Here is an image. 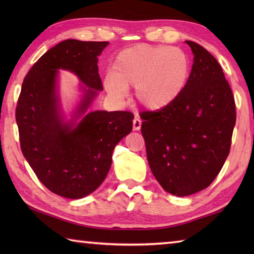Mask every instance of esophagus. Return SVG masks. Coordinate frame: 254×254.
<instances>
[{
    "label": "esophagus",
    "mask_w": 254,
    "mask_h": 254,
    "mask_svg": "<svg viewBox=\"0 0 254 254\" xmlns=\"http://www.w3.org/2000/svg\"><path fill=\"white\" fill-rule=\"evenodd\" d=\"M141 126H142V121H141V119L137 118V117L134 118V120H133V130L138 131L139 128H141Z\"/></svg>",
    "instance_id": "34e87169"
}]
</instances>
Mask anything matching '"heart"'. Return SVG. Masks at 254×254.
<instances>
[{
	"label": "heart",
	"instance_id": "obj_1",
	"mask_svg": "<svg viewBox=\"0 0 254 254\" xmlns=\"http://www.w3.org/2000/svg\"><path fill=\"white\" fill-rule=\"evenodd\" d=\"M190 73V60L178 48L137 45L117 56L113 72L106 77L105 86L116 98H123L127 87H136L139 104L150 110H159L179 98Z\"/></svg>",
	"mask_w": 254,
	"mask_h": 254
}]
</instances>
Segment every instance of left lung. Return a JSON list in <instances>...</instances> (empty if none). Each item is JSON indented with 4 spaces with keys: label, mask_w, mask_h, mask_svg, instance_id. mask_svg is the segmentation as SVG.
I'll use <instances>...</instances> for the list:
<instances>
[{
    "label": "left lung",
    "mask_w": 254,
    "mask_h": 254,
    "mask_svg": "<svg viewBox=\"0 0 254 254\" xmlns=\"http://www.w3.org/2000/svg\"><path fill=\"white\" fill-rule=\"evenodd\" d=\"M183 93L163 109L143 111L148 164L164 190L187 196L206 189L223 168L236 124L233 91L219 63L193 41Z\"/></svg>",
    "instance_id": "obj_1"
}]
</instances>
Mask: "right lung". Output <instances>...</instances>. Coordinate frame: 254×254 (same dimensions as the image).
<instances>
[{
  "label": "right lung",
  "mask_w": 254,
  "mask_h": 254,
  "mask_svg": "<svg viewBox=\"0 0 254 254\" xmlns=\"http://www.w3.org/2000/svg\"><path fill=\"white\" fill-rule=\"evenodd\" d=\"M108 41L64 40L48 50L24 78L16 106L20 148L38 179L67 198L94 192L108 175L116 145L132 131L130 111H93L76 127L63 123L58 111V69L75 73L87 86L79 113L102 90L98 56Z\"/></svg>",
  "instance_id": "right-lung-1"
}]
</instances>
